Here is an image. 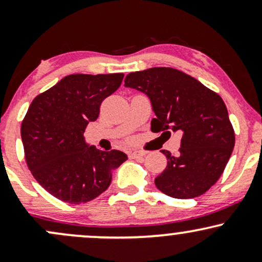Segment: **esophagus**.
<instances>
[{
  "instance_id": "obj_1",
  "label": "esophagus",
  "mask_w": 262,
  "mask_h": 262,
  "mask_svg": "<svg viewBox=\"0 0 262 262\" xmlns=\"http://www.w3.org/2000/svg\"><path fill=\"white\" fill-rule=\"evenodd\" d=\"M146 152L145 151H141V150H133V151L129 152V158L132 159H139L141 156L145 155Z\"/></svg>"
}]
</instances>
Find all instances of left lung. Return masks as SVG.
Wrapping results in <instances>:
<instances>
[{"label":"left lung","mask_w":262,"mask_h":262,"mask_svg":"<svg viewBox=\"0 0 262 262\" xmlns=\"http://www.w3.org/2000/svg\"><path fill=\"white\" fill-rule=\"evenodd\" d=\"M124 86L149 97L156 116L151 121L154 133L182 132L179 155L161 150L167 166L155 179L156 187L180 200L208 191L223 173L235 144L233 125L221 96L172 68L130 73Z\"/></svg>","instance_id":"left-lung-1"}]
</instances>
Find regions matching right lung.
Masks as SVG:
<instances>
[{
	"label": "right lung",
	"instance_id": "add662e5",
	"mask_svg": "<svg viewBox=\"0 0 262 262\" xmlns=\"http://www.w3.org/2000/svg\"><path fill=\"white\" fill-rule=\"evenodd\" d=\"M123 74H74L38 95L20 127L26 162L41 187L60 201L80 204L110 187L112 172L127 160L119 150L86 144L85 129L102 101L121 86Z\"/></svg>",
	"mask_w": 262,
	"mask_h": 262
}]
</instances>
